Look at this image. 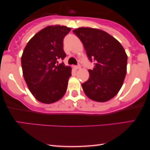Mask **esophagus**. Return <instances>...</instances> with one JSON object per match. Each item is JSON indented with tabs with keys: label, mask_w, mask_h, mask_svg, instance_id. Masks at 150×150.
<instances>
[{
	"label": "esophagus",
	"mask_w": 150,
	"mask_h": 150,
	"mask_svg": "<svg viewBox=\"0 0 150 150\" xmlns=\"http://www.w3.org/2000/svg\"><path fill=\"white\" fill-rule=\"evenodd\" d=\"M80 68H81V67H80V65H75V69H76V70H77V69H80Z\"/></svg>",
	"instance_id": "obj_1"
}]
</instances>
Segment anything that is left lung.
Segmentation results:
<instances>
[{
    "instance_id": "8db88e82",
    "label": "left lung",
    "mask_w": 150,
    "mask_h": 150,
    "mask_svg": "<svg viewBox=\"0 0 150 150\" xmlns=\"http://www.w3.org/2000/svg\"><path fill=\"white\" fill-rule=\"evenodd\" d=\"M83 44L89 60L94 62L88 80L82 84L92 100L105 102L118 94L123 85L128 56L118 41L104 31L80 27L73 31Z\"/></svg>"
}]
</instances>
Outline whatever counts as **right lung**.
<instances>
[{
    "instance_id": "right-lung-1",
    "label": "right lung",
    "mask_w": 150,
    "mask_h": 150,
    "mask_svg": "<svg viewBox=\"0 0 150 150\" xmlns=\"http://www.w3.org/2000/svg\"><path fill=\"white\" fill-rule=\"evenodd\" d=\"M70 30L65 26H48L36 34L24 49L21 58L24 78L40 102H56L66 92L71 68L58 61L66 56L63 39Z\"/></svg>"
}]
</instances>
